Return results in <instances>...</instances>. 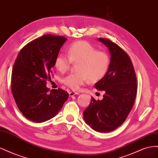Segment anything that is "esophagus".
Wrapping results in <instances>:
<instances>
[{
	"label": "esophagus",
	"mask_w": 158,
	"mask_h": 158,
	"mask_svg": "<svg viewBox=\"0 0 158 158\" xmlns=\"http://www.w3.org/2000/svg\"><path fill=\"white\" fill-rule=\"evenodd\" d=\"M79 93H75V92H69V96H71V97H72V96H75V95H76V94H78Z\"/></svg>",
	"instance_id": "1"
}]
</instances>
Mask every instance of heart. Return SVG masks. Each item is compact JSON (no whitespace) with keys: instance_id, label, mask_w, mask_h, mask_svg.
Listing matches in <instances>:
<instances>
[{"instance_id":"b5f03b06","label":"heart","mask_w":158,"mask_h":158,"mask_svg":"<svg viewBox=\"0 0 158 158\" xmlns=\"http://www.w3.org/2000/svg\"><path fill=\"white\" fill-rule=\"evenodd\" d=\"M68 56L58 54L54 60V66L61 73H65L73 64H79L77 72L69 74L63 83L72 90H78L81 86L89 82L95 83L103 79L109 69L110 59L105 52L98 51L93 45L85 41H77L70 46Z\"/></svg>"}]
</instances>
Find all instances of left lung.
<instances>
[{
    "instance_id": "1",
    "label": "left lung",
    "mask_w": 158,
    "mask_h": 158,
    "mask_svg": "<svg viewBox=\"0 0 158 158\" xmlns=\"http://www.w3.org/2000/svg\"><path fill=\"white\" fill-rule=\"evenodd\" d=\"M110 54V64L105 77L95 89L105 92L102 100L93 97L83 111L85 123L100 133L110 132L123 124L133 108L136 91V77L129 56L108 39H98Z\"/></svg>"
}]
</instances>
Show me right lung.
Listing matches in <instances>:
<instances>
[{
  "label": "right lung",
  "instance_id": "1",
  "mask_svg": "<svg viewBox=\"0 0 158 158\" xmlns=\"http://www.w3.org/2000/svg\"><path fill=\"white\" fill-rule=\"evenodd\" d=\"M67 39L45 35L20 50L12 73V92L19 110L27 119L42 123L52 119L62 109L69 94L58 89L48 93L54 60Z\"/></svg>",
  "mask_w": 158,
  "mask_h": 158
}]
</instances>
